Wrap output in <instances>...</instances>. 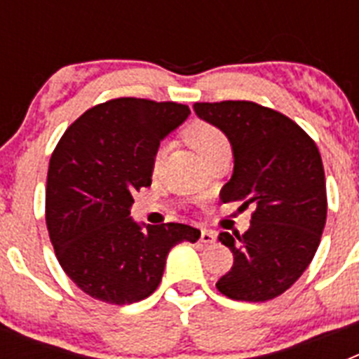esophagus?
<instances>
[{"label":"esophagus","mask_w":359,"mask_h":359,"mask_svg":"<svg viewBox=\"0 0 359 359\" xmlns=\"http://www.w3.org/2000/svg\"><path fill=\"white\" fill-rule=\"evenodd\" d=\"M215 239H217V236H215V231L201 230V236H199V241H201V243L212 244V243H215Z\"/></svg>","instance_id":"obj_1"}]
</instances>
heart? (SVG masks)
<instances>
[{
    "mask_svg": "<svg viewBox=\"0 0 359 359\" xmlns=\"http://www.w3.org/2000/svg\"><path fill=\"white\" fill-rule=\"evenodd\" d=\"M185 140L189 142V145L198 152L199 156L205 158L208 156L212 151H215L221 145H226V138L217 128H214L212 123L201 122V120H196L185 129ZM165 156V147H160L154 154V160H152V167L154 170L158 169L163 161Z\"/></svg>",
    "mask_w": 359,
    "mask_h": 359,
    "instance_id": "b5f03b06",
    "label": "heart"
}]
</instances>
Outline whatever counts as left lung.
<instances>
[{
	"label": "left lung",
	"instance_id": "left-lung-1",
	"mask_svg": "<svg viewBox=\"0 0 359 359\" xmlns=\"http://www.w3.org/2000/svg\"><path fill=\"white\" fill-rule=\"evenodd\" d=\"M194 111L231 145L233 174L221 190L223 203L253 207L243 236H219L233 266L215 286L233 300H271L300 278L322 239L327 194L318 147L293 120L255 102H196Z\"/></svg>",
	"mask_w": 359,
	"mask_h": 359
}]
</instances>
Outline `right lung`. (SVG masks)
Here are the masks:
<instances>
[{
  "mask_svg": "<svg viewBox=\"0 0 359 359\" xmlns=\"http://www.w3.org/2000/svg\"><path fill=\"white\" fill-rule=\"evenodd\" d=\"M190 115L189 106L115 98L88 109L57 144L46 180V226L57 261L86 294L107 304L154 293L167 255L196 243L198 228L138 223L133 194L151 185L160 142Z\"/></svg>",
  "mask_w": 359,
  "mask_h": 359,
  "instance_id": "right-lung-1",
  "label": "right lung"
}]
</instances>
